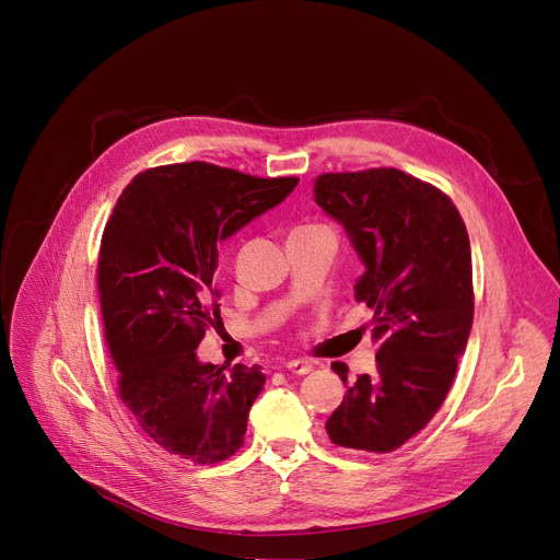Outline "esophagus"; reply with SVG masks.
<instances>
[{
  "instance_id": "esophagus-1",
  "label": "esophagus",
  "mask_w": 560,
  "mask_h": 560,
  "mask_svg": "<svg viewBox=\"0 0 560 560\" xmlns=\"http://www.w3.org/2000/svg\"><path fill=\"white\" fill-rule=\"evenodd\" d=\"M285 370L292 372V374H308V372L313 370V363H311V361L295 359V361H288V363H285Z\"/></svg>"
}]
</instances>
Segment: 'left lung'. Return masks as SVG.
I'll list each match as a JSON object with an SVG mask.
<instances>
[{
  "label": "left lung",
  "instance_id": "left-lung-1",
  "mask_svg": "<svg viewBox=\"0 0 560 560\" xmlns=\"http://www.w3.org/2000/svg\"><path fill=\"white\" fill-rule=\"evenodd\" d=\"M315 201L342 224L365 272L354 298L374 311L376 370L349 384L327 420L334 445L386 454L445 401L472 331V254L447 195L395 167L322 174Z\"/></svg>",
  "mask_w": 560,
  "mask_h": 560
}]
</instances>
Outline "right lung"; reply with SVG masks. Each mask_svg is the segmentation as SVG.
I'll return each mask as SVG.
<instances>
[{
    "instance_id": "add662e5",
    "label": "right lung",
    "mask_w": 560,
    "mask_h": 560,
    "mask_svg": "<svg viewBox=\"0 0 560 560\" xmlns=\"http://www.w3.org/2000/svg\"><path fill=\"white\" fill-rule=\"evenodd\" d=\"M298 184L192 161L138 174L115 203L97 268L106 345L122 401L170 454L209 465L243 445L265 374L201 363L195 349L222 322L220 245Z\"/></svg>"
}]
</instances>
